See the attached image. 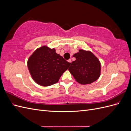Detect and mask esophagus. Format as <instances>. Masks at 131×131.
Returning <instances> with one entry per match:
<instances>
[{
  "mask_svg": "<svg viewBox=\"0 0 131 131\" xmlns=\"http://www.w3.org/2000/svg\"><path fill=\"white\" fill-rule=\"evenodd\" d=\"M68 62H69V63H70H70H72V60H71V59H69V60L68 61Z\"/></svg>",
  "mask_w": 131,
  "mask_h": 131,
  "instance_id": "esophagus-1",
  "label": "esophagus"
}]
</instances>
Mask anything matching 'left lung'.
Instances as JSON below:
<instances>
[{"label": "left lung", "mask_w": 131, "mask_h": 131, "mask_svg": "<svg viewBox=\"0 0 131 131\" xmlns=\"http://www.w3.org/2000/svg\"><path fill=\"white\" fill-rule=\"evenodd\" d=\"M73 57L68 70L78 82L82 85L90 84L96 81L101 75V63L90 51L79 50Z\"/></svg>", "instance_id": "left-lung-1"}]
</instances>
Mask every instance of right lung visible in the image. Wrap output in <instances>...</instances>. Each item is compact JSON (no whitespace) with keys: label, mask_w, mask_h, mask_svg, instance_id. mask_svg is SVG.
<instances>
[{"label":"right lung","mask_w":131,"mask_h":131,"mask_svg":"<svg viewBox=\"0 0 131 131\" xmlns=\"http://www.w3.org/2000/svg\"><path fill=\"white\" fill-rule=\"evenodd\" d=\"M70 65L56 52L55 49H50L46 46L37 49L27 62L31 78L37 84L42 86L57 83Z\"/></svg>","instance_id":"add662e5"}]
</instances>
